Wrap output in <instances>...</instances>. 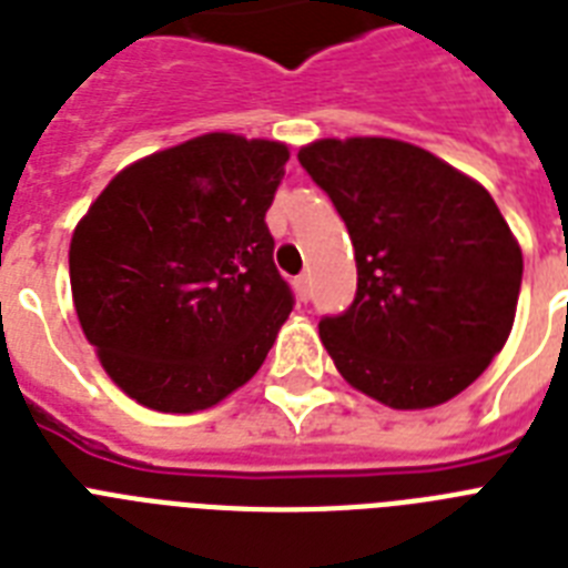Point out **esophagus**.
Returning a JSON list of instances; mask_svg holds the SVG:
<instances>
[{
  "label": "esophagus",
  "mask_w": 568,
  "mask_h": 568,
  "mask_svg": "<svg viewBox=\"0 0 568 568\" xmlns=\"http://www.w3.org/2000/svg\"><path fill=\"white\" fill-rule=\"evenodd\" d=\"M292 285H294V292H297L300 303H308V297H312V283H308V274L294 276Z\"/></svg>",
  "instance_id": "34e87169"
}]
</instances>
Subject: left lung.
Instances as JSON below:
<instances>
[{"label":"left lung","mask_w":568,"mask_h":568,"mask_svg":"<svg viewBox=\"0 0 568 568\" xmlns=\"http://www.w3.org/2000/svg\"><path fill=\"white\" fill-rule=\"evenodd\" d=\"M347 224L356 300L321 317L344 379L412 412L440 405L505 347L523 251L490 192L399 140H317L297 154Z\"/></svg>","instance_id":"8db88e82"}]
</instances>
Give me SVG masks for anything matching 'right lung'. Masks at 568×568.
Returning a JSON list of instances; mask_svg holds the SVG:
<instances>
[{
	"instance_id": "1",
	"label": "right lung",
	"mask_w": 568,
	"mask_h": 568,
	"mask_svg": "<svg viewBox=\"0 0 568 568\" xmlns=\"http://www.w3.org/2000/svg\"><path fill=\"white\" fill-rule=\"evenodd\" d=\"M288 149L206 133L128 165L78 221L87 341L140 405L204 412L260 371L294 294L265 224Z\"/></svg>"
}]
</instances>
